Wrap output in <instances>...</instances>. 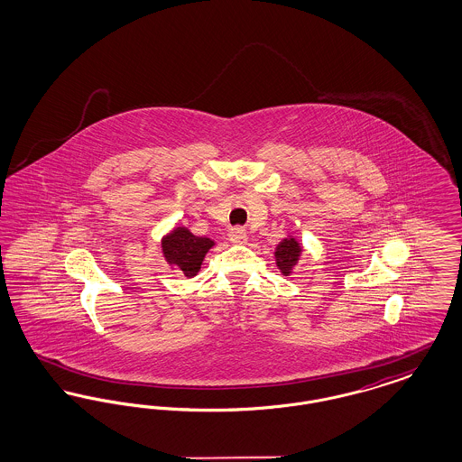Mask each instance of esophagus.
I'll use <instances>...</instances> for the list:
<instances>
[{"label": "esophagus", "instance_id": "esophagus-1", "mask_svg": "<svg viewBox=\"0 0 462 462\" xmlns=\"http://www.w3.org/2000/svg\"><path fill=\"white\" fill-rule=\"evenodd\" d=\"M228 239L232 244H247L249 241V236H247V232L241 228V226H236V228H232L230 230V234H228Z\"/></svg>", "mask_w": 462, "mask_h": 462}]
</instances>
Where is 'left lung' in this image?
I'll use <instances>...</instances> for the list:
<instances>
[{
    "label": "left lung",
    "mask_w": 462,
    "mask_h": 462,
    "mask_svg": "<svg viewBox=\"0 0 462 462\" xmlns=\"http://www.w3.org/2000/svg\"><path fill=\"white\" fill-rule=\"evenodd\" d=\"M301 253H303V244L298 241L292 234H287V237L277 244L275 253H273L275 254V264H277V268L281 270V273L284 277L294 272L296 264L300 263Z\"/></svg>",
    "instance_id": "1"
}]
</instances>
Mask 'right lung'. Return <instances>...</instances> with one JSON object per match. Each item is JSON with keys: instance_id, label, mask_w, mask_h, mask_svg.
<instances>
[{"instance_id": "right-lung-1", "label": "right lung", "mask_w": 462, "mask_h": 462, "mask_svg": "<svg viewBox=\"0 0 462 462\" xmlns=\"http://www.w3.org/2000/svg\"><path fill=\"white\" fill-rule=\"evenodd\" d=\"M217 242L209 237L194 236L187 226L176 225L161 239V251L173 270H178L185 277L192 279L200 270L206 254Z\"/></svg>"}]
</instances>
